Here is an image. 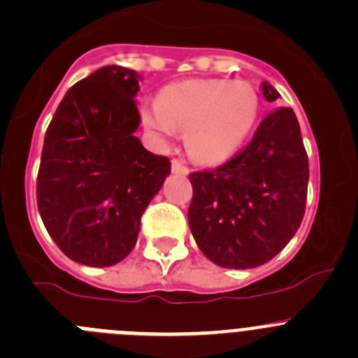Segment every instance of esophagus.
<instances>
[{
	"label": "esophagus",
	"mask_w": 358,
	"mask_h": 358,
	"mask_svg": "<svg viewBox=\"0 0 358 358\" xmlns=\"http://www.w3.org/2000/svg\"><path fill=\"white\" fill-rule=\"evenodd\" d=\"M171 168H173V171L180 173V175H187V173H189V168H187L185 164H183L180 159L171 160Z\"/></svg>",
	"instance_id": "34e87169"
}]
</instances>
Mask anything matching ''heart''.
I'll use <instances>...</instances> for the list:
<instances>
[{"mask_svg": "<svg viewBox=\"0 0 358 358\" xmlns=\"http://www.w3.org/2000/svg\"><path fill=\"white\" fill-rule=\"evenodd\" d=\"M259 115V96L247 81L189 79L164 88L141 120L157 138L185 132L187 150L199 162H220L245 143Z\"/></svg>", "mask_w": 358, "mask_h": 358, "instance_id": "obj_1", "label": "heart"}]
</instances>
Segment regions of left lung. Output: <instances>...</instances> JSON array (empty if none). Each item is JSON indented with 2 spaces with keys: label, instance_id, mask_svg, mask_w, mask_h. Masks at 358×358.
I'll list each match as a JSON object with an SVG mask.
<instances>
[{
  "label": "left lung",
  "instance_id": "8db88e82",
  "mask_svg": "<svg viewBox=\"0 0 358 358\" xmlns=\"http://www.w3.org/2000/svg\"><path fill=\"white\" fill-rule=\"evenodd\" d=\"M268 102L279 99L262 85ZM189 226L203 255L224 268H255L293 238L306 212L309 160L292 108L263 118L249 145L210 171L189 175Z\"/></svg>",
  "mask_w": 358,
  "mask_h": 358
}]
</instances>
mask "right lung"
Wrapping results in <instances>:
<instances>
[{"label":"right lung","instance_id":"add662e5","mask_svg":"<svg viewBox=\"0 0 358 358\" xmlns=\"http://www.w3.org/2000/svg\"><path fill=\"white\" fill-rule=\"evenodd\" d=\"M139 76L108 65L76 83L45 132L36 178L43 226L73 262L111 266L138 242L141 215L171 173L134 132Z\"/></svg>","mask_w":358,"mask_h":358}]
</instances>
